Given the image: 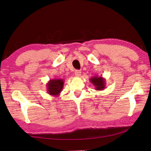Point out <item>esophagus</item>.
<instances>
[{
	"label": "esophagus",
	"instance_id": "esophagus-1",
	"mask_svg": "<svg viewBox=\"0 0 151 151\" xmlns=\"http://www.w3.org/2000/svg\"><path fill=\"white\" fill-rule=\"evenodd\" d=\"M81 70H76L75 71V75L77 77H79L81 76Z\"/></svg>",
	"mask_w": 151,
	"mask_h": 151
}]
</instances>
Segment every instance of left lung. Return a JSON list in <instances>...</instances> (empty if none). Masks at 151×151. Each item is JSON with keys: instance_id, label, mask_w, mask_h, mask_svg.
Instances as JSON below:
<instances>
[{"instance_id": "8db88e82", "label": "left lung", "mask_w": 151, "mask_h": 151, "mask_svg": "<svg viewBox=\"0 0 151 151\" xmlns=\"http://www.w3.org/2000/svg\"><path fill=\"white\" fill-rule=\"evenodd\" d=\"M90 82L94 85L96 90L103 91L106 88V80L102 76H95L91 77Z\"/></svg>"}]
</instances>
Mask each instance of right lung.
I'll return each mask as SVG.
<instances>
[{
    "mask_svg": "<svg viewBox=\"0 0 151 151\" xmlns=\"http://www.w3.org/2000/svg\"><path fill=\"white\" fill-rule=\"evenodd\" d=\"M63 84H64V81L62 79H50L47 84L48 94L57 97L62 91Z\"/></svg>",
    "mask_w": 151,
    "mask_h": 151,
    "instance_id": "add662e5",
    "label": "right lung"
}]
</instances>
